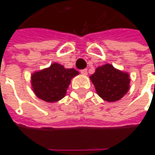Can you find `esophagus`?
<instances>
[{
  "label": "esophagus",
  "instance_id": "esophagus-1",
  "mask_svg": "<svg viewBox=\"0 0 155 155\" xmlns=\"http://www.w3.org/2000/svg\"><path fill=\"white\" fill-rule=\"evenodd\" d=\"M81 74L82 75H87V74H88V72H87L86 69H83V70H81Z\"/></svg>",
  "mask_w": 155,
  "mask_h": 155
}]
</instances>
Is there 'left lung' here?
Instances as JSON below:
<instances>
[{"label": "left lung", "mask_w": 155, "mask_h": 155, "mask_svg": "<svg viewBox=\"0 0 155 155\" xmlns=\"http://www.w3.org/2000/svg\"><path fill=\"white\" fill-rule=\"evenodd\" d=\"M90 79L99 96L108 102L119 101L127 93L130 88L129 74L116 69L109 64L97 67Z\"/></svg>", "instance_id": "1"}]
</instances>
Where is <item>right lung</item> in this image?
Segmentation results:
<instances>
[{
    "label": "right lung",
    "instance_id": "add662e5",
    "mask_svg": "<svg viewBox=\"0 0 155 155\" xmlns=\"http://www.w3.org/2000/svg\"><path fill=\"white\" fill-rule=\"evenodd\" d=\"M79 74L74 68L68 69L57 63L35 72L31 75V86L38 98L46 102H57L62 100L71 83V80Z\"/></svg>",
    "mask_w": 155,
    "mask_h": 155
}]
</instances>
